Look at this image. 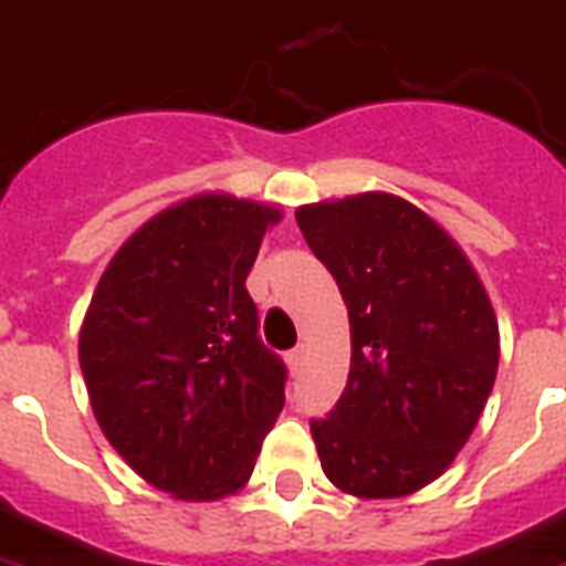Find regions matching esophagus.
Returning <instances> with one entry per match:
<instances>
[{"mask_svg": "<svg viewBox=\"0 0 566 566\" xmlns=\"http://www.w3.org/2000/svg\"><path fill=\"white\" fill-rule=\"evenodd\" d=\"M303 356H306V349H303V347L291 349V353H287V368H291V375H297V371H300V365H303Z\"/></svg>", "mask_w": 566, "mask_h": 566, "instance_id": "34e87169", "label": "esophagus"}]
</instances>
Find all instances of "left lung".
Listing matches in <instances>:
<instances>
[{"label":"left lung","instance_id":"left-lung-1","mask_svg":"<svg viewBox=\"0 0 566 566\" xmlns=\"http://www.w3.org/2000/svg\"><path fill=\"white\" fill-rule=\"evenodd\" d=\"M297 226L340 287L353 340L344 394L310 421L322 471L359 499L418 493L493 394V303L459 244L396 195L306 203Z\"/></svg>","mask_w":566,"mask_h":566}]
</instances>
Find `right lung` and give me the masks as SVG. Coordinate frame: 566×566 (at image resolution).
I'll return each mask as SVG.
<instances>
[{
	"mask_svg": "<svg viewBox=\"0 0 566 566\" xmlns=\"http://www.w3.org/2000/svg\"><path fill=\"white\" fill-rule=\"evenodd\" d=\"M282 213L195 195L151 217L107 263L80 328V368L107 443L186 502L238 493L284 406L248 272Z\"/></svg>",
	"mask_w": 566,
	"mask_h": 566,
	"instance_id": "obj_1",
	"label": "right lung"
}]
</instances>
